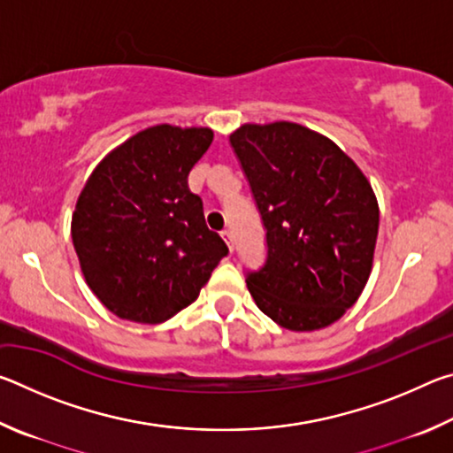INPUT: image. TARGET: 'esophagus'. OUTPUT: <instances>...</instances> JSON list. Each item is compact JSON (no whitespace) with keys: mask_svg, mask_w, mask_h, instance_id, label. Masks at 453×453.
Listing matches in <instances>:
<instances>
[{"mask_svg":"<svg viewBox=\"0 0 453 453\" xmlns=\"http://www.w3.org/2000/svg\"><path fill=\"white\" fill-rule=\"evenodd\" d=\"M221 237H224V240H226V243H227V248H229V251H234V250H235L234 234H232V232H229V229H224V232H221Z\"/></svg>","mask_w":453,"mask_h":453,"instance_id":"34e87169","label":"esophagus"}]
</instances>
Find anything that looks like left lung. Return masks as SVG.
Instances as JSON below:
<instances>
[{"instance_id": "left-lung-1", "label": "left lung", "mask_w": 453, "mask_h": 453, "mask_svg": "<svg viewBox=\"0 0 453 453\" xmlns=\"http://www.w3.org/2000/svg\"><path fill=\"white\" fill-rule=\"evenodd\" d=\"M229 142L265 226V265L245 280L256 305L289 332L332 326L372 273L380 208L370 180L294 121L243 124Z\"/></svg>"}]
</instances>
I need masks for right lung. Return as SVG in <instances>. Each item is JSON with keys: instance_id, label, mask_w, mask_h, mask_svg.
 I'll return each mask as SVG.
<instances>
[{"instance_id": "right-lung-1", "label": "right lung", "mask_w": 453, "mask_h": 453, "mask_svg": "<svg viewBox=\"0 0 453 453\" xmlns=\"http://www.w3.org/2000/svg\"><path fill=\"white\" fill-rule=\"evenodd\" d=\"M213 142L210 127L159 124L96 165L72 213L83 278L113 316L162 324L197 300L227 256L205 226L188 175Z\"/></svg>"}]
</instances>
